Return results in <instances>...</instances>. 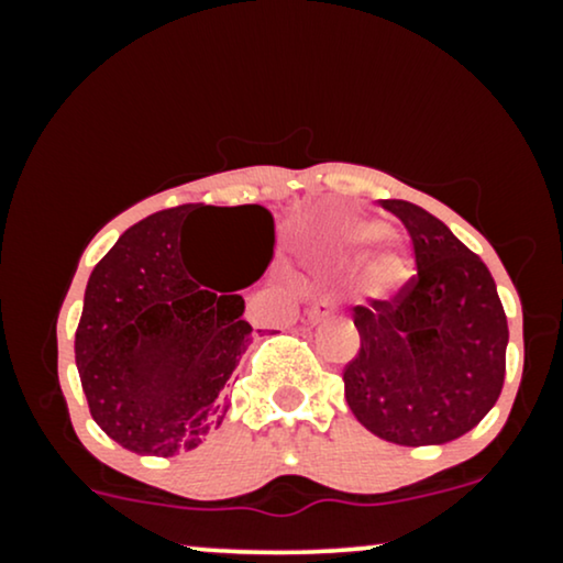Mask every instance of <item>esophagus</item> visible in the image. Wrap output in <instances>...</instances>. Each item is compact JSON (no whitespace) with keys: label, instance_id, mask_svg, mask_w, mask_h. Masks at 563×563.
Wrapping results in <instances>:
<instances>
[{"label":"esophagus","instance_id":"1","mask_svg":"<svg viewBox=\"0 0 563 563\" xmlns=\"http://www.w3.org/2000/svg\"><path fill=\"white\" fill-rule=\"evenodd\" d=\"M331 312H333V301L328 299V296H320V299H314L312 303H309L307 318H309V322H320L322 318H328Z\"/></svg>","mask_w":563,"mask_h":563}]
</instances>
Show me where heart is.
<instances>
[{
	"mask_svg": "<svg viewBox=\"0 0 563 563\" xmlns=\"http://www.w3.org/2000/svg\"><path fill=\"white\" fill-rule=\"evenodd\" d=\"M389 235V228L378 219L371 217H335L325 228L328 251L339 262H357L363 260L367 251L376 242L384 241ZM416 277V262H412L410 251L394 241L382 243L376 252H371L363 264V286L376 299L389 301L399 296L410 286Z\"/></svg>",
	"mask_w": 563,
	"mask_h": 563,
	"instance_id": "obj_1",
	"label": "heart"
}]
</instances>
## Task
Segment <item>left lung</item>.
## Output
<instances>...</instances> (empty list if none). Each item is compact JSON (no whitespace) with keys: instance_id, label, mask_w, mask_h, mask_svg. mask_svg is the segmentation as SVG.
Segmentation results:
<instances>
[{"instance_id":"left-lung-1","label":"left lung","mask_w":563,"mask_h":563,"mask_svg":"<svg viewBox=\"0 0 563 563\" xmlns=\"http://www.w3.org/2000/svg\"><path fill=\"white\" fill-rule=\"evenodd\" d=\"M402 219L418 277L391 301L354 307L360 352L344 367L349 410L402 448L468 434L506 378L508 320L495 280L444 222L407 200H380Z\"/></svg>"}]
</instances>
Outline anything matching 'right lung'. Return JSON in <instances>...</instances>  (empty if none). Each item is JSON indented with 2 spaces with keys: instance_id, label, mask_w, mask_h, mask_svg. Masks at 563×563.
Returning <instances> with one entry per match:
<instances>
[{
  "instance_id": "1",
  "label": "right lung",
  "mask_w": 563,
  "mask_h": 563,
  "mask_svg": "<svg viewBox=\"0 0 563 563\" xmlns=\"http://www.w3.org/2000/svg\"><path fill=\"white\" fill-rule=\"evenodd\" d=\"M214 209L185 203L132 224L84 290L81 389L95 423L137 455L196 450L228 416L222 389L251 344L238 288H206L187 267V224ZM235 209L260 219V280L273 260V214L256 203Z\"/></svg>"
}]
</instances>
